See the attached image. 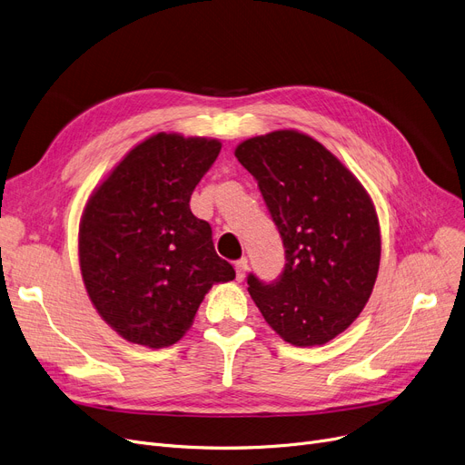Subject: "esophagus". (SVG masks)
Segmentation results:
<instances>
[{
  "label": "esophagus",
  "mask_w": 465,
  "mask_h": 465,
  "mask_svg": "<svg viewBox=\"0 0 465 465\" xmlns=\"http://www.w3.org/2000/svg\"><path fill=\"white\" fill-rule=\"evenodd\" d=\"M247 270H249V260H247V258H241V260L235 262V275H237V281L245 279Z\"/></svg>",
  "instance_id": "34e87169"
}]
</instances>
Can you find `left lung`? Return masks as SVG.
<instances>
[{
	"label": "left lung",
	"instance_id": "left-lung-1",
	"mask_svg": "<svg viewBox=\"0 0 465 465\" xmlns=\"http://www.w3.org/2000/svg\"><path fill=\"white\" fill-rule=\"evenodd\" d=\"M235 156L258 181L286 254L273 282L249 275L251 296L286 343L324 345L373 292L381 262L373 202L324 144L296 130L251 137Z\"/></svg>",
	"mask_w": 465,
	"mask_h": 465
}]
</instances>
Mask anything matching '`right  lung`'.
Instances as JSON below:
<instances>
[{"mask_svg":"<svg viewBox=\"0 0 465 465\" xmlns=\"http://www.w3.org/2000/svg\"><path fill=\"white\" fill-rule=\"evenodd\" d=\"M216 139L156 134L94 190L79 226V260L102 319L130 343H177L214 282L235 279L190 195L214 163Z\"/></svg>","mask_w":465,"mask_h":465,"instance_id":"right-lung-1","label":"right lung"}]
</instances>
